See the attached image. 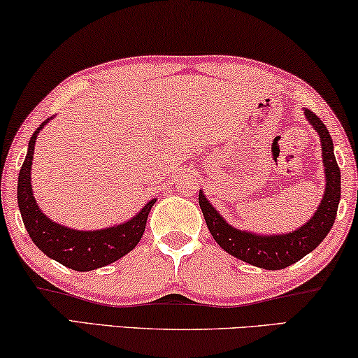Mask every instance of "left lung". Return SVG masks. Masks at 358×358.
I'll use <instances>...</instances> for the list:
<instances>
[{
    "label": "left lung",
    "instance_id": "obj_1",
    "mask_svg": "<svg viewBox=\"0 0 358 358\" xmlns=\"http://www.w3.org/2000/svg\"><path fill=\"white\" fill-rule=\"evenodd\" d=\"M308 124L318 133L324 167V193L312 218L289 233L259 234L239 230L220 215L210 201L199 191V206L207 228L218 246L243 262L265 270H281L312 252L327 238L336 220L341 199V170L334 157V146L328 128L310 109H303Z\"/></svg>",
    "mask_w": 358,
    "mask_h": 358
}]
</instances>
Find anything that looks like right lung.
Masks as SVG:
<instances>
[{"label":"right lung","instance_id":"1","mask_svg":"<svg viewBox=\"0 0 358 358\" xmlns=\"http://www.w3.org/2000/svg\"><path fill=\"white\" fill-rule=\"evenodd\" d=\"M50 120H52V117L43 122L31 135L29 151L19 172L17 202L22 222L35 246L50 259L77 271L101 268L122 259L136 248L145 233L151 207L157 199L149 201L130 220L101 230H73L52 222L50 217H46V213L41 212L31 189V161H34L35 141L43 127Z\"/></svg>","mask_w":358,"mask_h":358}]
</instances>
